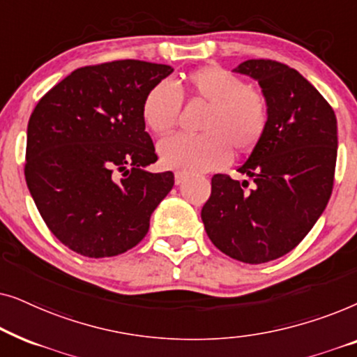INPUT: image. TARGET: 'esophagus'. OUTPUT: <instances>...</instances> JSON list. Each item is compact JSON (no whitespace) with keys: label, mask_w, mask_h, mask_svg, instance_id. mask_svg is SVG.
<instances>
[{"label":"esophagus","mask_w":357,"mask_h":357,"mask_svg":"<svg viewBox=\"0 0 357 357\" xmlns=\"http://www.w3.org/2000/svg\"><path fill=\"white\" fill-rule=\"evenodd\" d=\"M185 180H187V174H182V172H177V174H175V185L183 183Z\"/></svg>","instance_id":"obj_1"}]
</instances>
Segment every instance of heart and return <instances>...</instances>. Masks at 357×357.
Here are the masks:
<instances>
[{
  "label": "heart",
  "instance_id": "heart-1",
  "mask_svg": "<svg viewBox=\"0 0 357 357\" xmlns=\"http://www.w3.org/2000/svg\"><path fill=\"white\" fill-rule=\"evenodd\" d=\"M190 96L208 104L199 125L202 135H174L158 146L160 164L182 174L221 169L231 162L232 148L248 153L260 143L268 123V105L261 92L221 66L209 65L185 79ZM182 97L170 81H159L144 96L141 116L155 135H164L177 121Z\"/></svg>",
  "mask_w": 357,
  "mask_h": 357
}]
</instances>
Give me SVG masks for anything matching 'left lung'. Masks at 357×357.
Returning <instances> with one entry per match:
<instances>
[{"label":"left lung","instance_id":"left-lung-1","mask_svg":"<svg viewBox=\"0 0 357 357\" xmlns=\"http://www.w3.org/2000/svg\"><path fill=\"white\" fill-rule=\"evenodd\" d=\"M255 79L268 105L260 143L237 170L211 178L202 209L208 237L234 260L258 265L291 252L321 216L333 188L338 126L335 112L299 71L271 60L232 70Z\"/></svg>","mask_w":357,"mask_h":357}]
</instances>
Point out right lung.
<instances>
[{
    "label": "right lung",
    "mask_w": 357,
    "mask_h": 357,
    "mask_svg": "<svg viewBox=\"0 0 357 357\" xmlns=\"http://www.w3.org/2000/svg\"><path fill=\"white\" fill-rule=\"evenodd\" d=\"M172 66L120 60L77 68L38 100L27 125L26 182L48 229L73 252L120 255L143 241L174 187L141 116Z\"/></svg>",
    "instance_id": "obj_1"
}]
</instances>
